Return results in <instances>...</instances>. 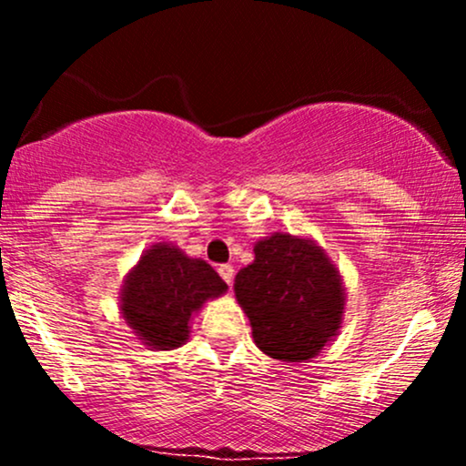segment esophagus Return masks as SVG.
Segmentation results:
<instances>
[{
  "mask_svg": "<svg viewBox=\"0 0 466 466\" xmlns=\"http://www.w3.org/2000/svg\"><path fill=\"white\" fill-rule=\"evenodd\" d=\"M218 274H221L223 280L232 287V280H234V267L232 265H218Z\"/></svg>",
  "mask_w": 466,
  "mask_h": 466,
  "instance_id": "1",
  "label": "esophagus"
}]
</instances>
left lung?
<instances>
[{
    "label": "left lung",
    "instance_id": "obj_1",
    "mask_svg": "<svg viewBox=\"0 0 466 466\" xmlns=\"http://www.w3.org/2000/svg\"><path fill=\"white\" fill-rule=\"evenodd\" d=\"M254 344L267 357L302 363L318 357L344 322L346 289L318 240L274 232L254 243V260L234 278Z\"/></svg>",
    "mask_w": 466,
    "mask_h": 466
}]
</instances>
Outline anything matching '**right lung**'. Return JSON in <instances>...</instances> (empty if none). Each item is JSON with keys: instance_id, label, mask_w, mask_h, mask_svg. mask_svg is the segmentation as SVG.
<instances>
[{"instance_id": "obj_1", "label": "right lung", "mask_w": 466, "mask_h": 466, "mask_svg": "<svg viewBox=\"0 0 466 466\" xmlns=\"http://www.w3.org/2000/svg\"><path fill=\"white\" fill-rule=\"evenodd\" d=\"M228 285L206 260L173 243L142 251L120 287V315L148 350H175L190 337V319Z\"/></svg>"}]
</instances>
